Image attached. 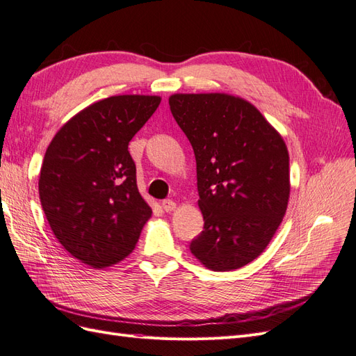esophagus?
<instances>
[{
	"instance_id": "34e87169",
	"label": "esophagus",
	"mask_w": 356,
	"mask_h": 356,
	"mask_svg": "<svg viewBox=\"0 0 356 356\" xmlns=\"http://www.w3.org/2000/svg\"><path fill=\"white\" fill-rule=\"evenodd\" d=\"M161 208H163L166 212H172L175 208H177V203L174 200H163L161 202Z\"/></svg>"
}]
</instances>
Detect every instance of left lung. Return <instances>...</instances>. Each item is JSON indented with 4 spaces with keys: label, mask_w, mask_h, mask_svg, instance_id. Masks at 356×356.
Here are the masks:
<instances>
[{
    "label": "left lung",
    "mask_w": 356,
    "mask_h": 356,
    "mask_svg": "<svg viewBox=\"0 0 356 356\" xmlns=\"http://www.w3.org/2000/svg\"><path fill=\"white\" fill-rule=\"evenodd\" d=\"M169 106L196 157L204 225L190 251L215 272L243 267L266 250L286 212L284 138L239 96L175 93Z\"/></svg>",
    "instance_id": "8db88e82"
}]
</instances>
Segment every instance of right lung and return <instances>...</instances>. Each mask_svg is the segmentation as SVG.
Returning a JSON list of instances; mask_svg holds the SVG:
<instances>
[{
	"mask_svg": "<svg viewBox=\"0 0 356 356\" xmlns=\"http://www.w3.org/2000/svg\"><path fill=\"white\" fill-rule=\"evenodd\" d=\"M160 101L118 95L95 102L70 118L47 147L38 179L42 211L60 245L90 267L124 260L152 217L127 147Z\"/></svg>",
	"mask_w": 356,
	"mask_h": 356,
	"instance_id": "right-lung-1",
	"label": "right lung"
}]
</instances>
